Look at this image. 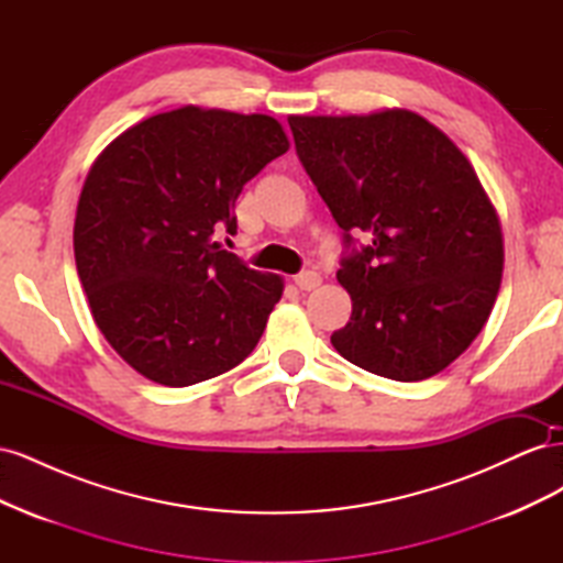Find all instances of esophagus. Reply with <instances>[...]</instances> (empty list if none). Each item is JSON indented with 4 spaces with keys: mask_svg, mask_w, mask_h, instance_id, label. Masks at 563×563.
Returning <instances> with one entry per match:
<instances>
[{
    "mask_svg": "<svg viewBox=\"0 0 563 563\" xmlns=\"http://www.w3.org/2000/svg\"><path fill=\"white\" fill-rule=\"evenodd\" d=\"M319 284H321V275L314 269H305L296 277V286L300 288V291H312V288H317Z\"/></svg>",
    "mask_w": 563,
    "mask_h": 563,
    "instance_id": "34e87169",
    "label": "esophagus"
}]
</instances>
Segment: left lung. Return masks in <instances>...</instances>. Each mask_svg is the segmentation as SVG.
Returning a JSON list of instances; mask_svg holds the SVG:
<instances>
[{
    "mask_svg": "<svg viewBox=\"0 0 563 563\" xmlns=\"http://www.w3.org/2000/svg\"><path fill=\"white\" fill-rule=\"evenodd\" d=\"M288 126L345 246L350 232L371 236L335 275L352 317L333 347L389 380L437 376L479 335L503 279L500 218L474 166L444 131L401 108L291 114Z\"/></svg>",
    "mask_w": 563,
    "mask_h": 563,
    "instance_id": "left-lung-1",
    "label": "left lung"
}]
</instances>
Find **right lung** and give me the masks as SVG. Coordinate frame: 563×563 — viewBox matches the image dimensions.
Masks as SVG:
<instances>
[{"instance_id": "right-lung-1", "label": "right lung", "mask_w": 563, "mask_h": 563, "mask_svg": "<svg viewBox=\"0 0 563 563\" xmlns=\"http://www.w3.org/2000/svg\"><path fill=\"white\" fill-rule=\"evenodd\" d=\"M288 150L267 114L185 106L100 152L75 216V263L96 327L152 383L187 387L240 366L284 279L213 240L242 187Z\"/></svg>"}]
</instances>
